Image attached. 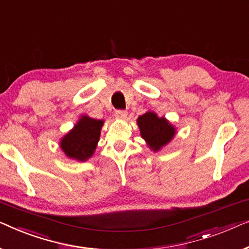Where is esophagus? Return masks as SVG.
Masks as SVG:
<instances>
[{
    "instance_id": "1",
    "label": "esophagus",
    "mask_w": 249,
    "mask_h": 249,
    "mask_svg": "<svg viewBox=\"0 0 249 249\" xmlns=\"http://www.w3.org/2000/svg\"><path fill=\"white\" fill-rule=\"evenodd\" d=\"M127 116V111L126 110H122V109H118L115 111V117L118 118V120H124Z\"/></svg>"
}]
</instances>
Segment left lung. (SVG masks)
I'll return each instance as SVG.
<instances>
[{"label": "left lung", "mask_w": 249, "mask_h": 249, "mask_svg": "<svg viewBox=\"0 0 249 249\" xmlns=\"http://www.w3.org/2000/svg\"><path fill=\"white\" fill-rule=\"evenodd\" d=\"M138 125L142 138L148 142L153 151H158L166 145L175 135V128L163 117L159 118L155 113L149 111L138 118Z\"/></svg>", "instance_id": "8db88e82"}]
</instances>
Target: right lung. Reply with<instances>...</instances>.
Returning <instances> with one entry per match:
<instances>
[{"label": "right lung", "mask_w": 249, "mask_h": 249, "mask_svg": "<svg viewBox=\"0 0 249 249\" xmlns=\"http://www.w3.org/2000/svg\"><path fill=\"white\" fill-rule=\"evenodd\" d=\"M103 121L83 116L61 141V148L69 158L86 161L93 155L99 141Z\"/></svg>", "instance_id": "add662e5"}]
</instances>
